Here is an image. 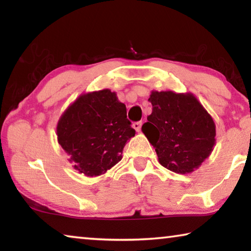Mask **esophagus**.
Instances as JSON below:
<instances>
[{"label":"esophagus","mask_w":251,"mask_h":251,"mask_svg":"<svg viewBox=\"0 0 251 251\" xmlns=\"http://www.w3.org/2000/svg\"><path fill=\"white\" fill-rule=\"evenodd\" d=\"M142 124H143L142 122H135V123H134V124H133V127H134L136 131H139V130H141V128H142Z\"/></svg>","instance_id":"1"}]
</instances>
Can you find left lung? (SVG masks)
Here are the masks:
<instances>
[{
  "mask_svg": "<svg viewBox=\"0 0 251 251\" xmlns=\"http://www.w3.org/2000/svg\"><path fill=\"white\" fill-rule=\"evenodd\" d=\"M148 100L152 112L142 129L155 147L160 165L174 173H192L215 145L211 116L192 94L152 92Z\"/></svg>",
  "mask_w": 251,
  "mask_h": 251,
  "instance_id": "1",
  "label": "left lung"
}]
</instances>
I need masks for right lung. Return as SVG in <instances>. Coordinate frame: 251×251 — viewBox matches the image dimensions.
<instances>
[{
  "instance_id": "add662e5",
  "label": "right lung",
  "mask_w": 251,
  "mask_h": 251,
  "mask_svg": "<svg viewBox=\"0 0 251 251\" xmlns=\"http://www.w3.org/2000/svg\"><path fill=\"white\" fill-rule=\"evenodd\" d=\"M126 106L109 90L79 96L57 124V139L74 167L86 176L106 173L122 159L126 142L135 136Z\"/></svg>"
}]
</instances>
